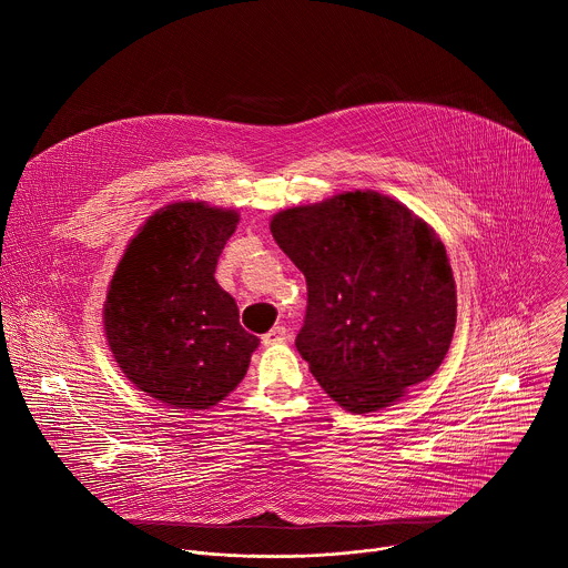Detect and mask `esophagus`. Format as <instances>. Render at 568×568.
I'll list each match as a JSON object with an SVG mask.
<instances>
[{"label": "esophagus", "mask_w": 568, "mask_h": 568, "mask_svg": "<svg viewBox=\"0 0 568 568\" xmlns=\"http://www.w3.org/2000/svg\"><path fill=\"white\" fill-rule=\"evenodd\" d=\"M285 339H287V331L283 326H276L267 335H263V344L265 346H276V344H283Z\"/></svg>", "instance_id": "obj_1"}]
</instances>
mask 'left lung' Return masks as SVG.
<instances>
[{"label": "left lung", "mask_w": 568, "mask_h": 568, "mask_svg": "<svg viewBox=\"0 0 568 568\" xmlns=\"http://www.w3.org/2000/svg\"><path fill=\"white\" fill-rule=\"evenodd\" d=\"M270 229L307 281L296 348L339 407L379 412L438 371L456 283L423 217L377 191H344L278 211Z\"/></svg>", "instance_id": "1"}]
</instances>
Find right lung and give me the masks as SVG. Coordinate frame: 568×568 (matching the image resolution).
<instances>
[{
  "instance_id": "add662e5",
  "label": "right lung",
  "mask_w": 568,
  "mask_h": 568,
  "mask_svg": "<svg viewBox=\"0 0 568 568\" xmlns=\"http://www.w3.org/2000/svg\"><path fill=\"white\" fill-rule=\"evenodd\" d=\"M235 209L184 200L132 235L103 303V331L123 375L178 409H211L247 375L261 339L237 321L215 265Z\"/></svg>"
}]
</instances>
